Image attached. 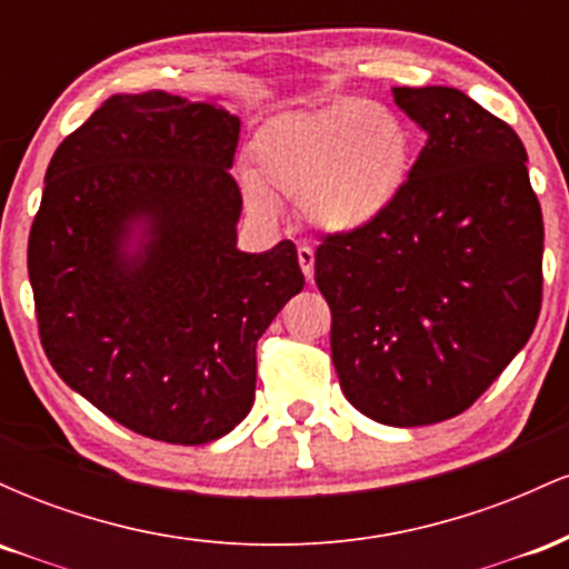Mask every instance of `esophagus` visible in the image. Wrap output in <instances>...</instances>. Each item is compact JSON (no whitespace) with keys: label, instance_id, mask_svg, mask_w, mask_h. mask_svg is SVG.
<instances>
[{"label":"esophagus","instance_id":"34e87169","mask_svg":"<svg viewBox=\"0 0 569 569\" xmlns=\"http://www.w3.org/2000/svg\"><path fill=\"white\" fill-rule=\"evenodd\" d=\"M297 257H299V267H302L305 278L312 280V272H316V251H312L310 246H299Z\"/></svg>","mask_w":569,"mask_h":569}]
</instances>
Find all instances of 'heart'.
<instances>
[{
    "instance_id": "1",
    "label": "heart",
    "mask_w": 569,
    "mask_h": 569,
    "mask_svg": "<svg viewBox=\"0 0 569 569\" xmlns=\"http://www.w3.org/2000/svg\"><path fill=\"white\" fill-rule=\"evenodd\" d=\"M257 208L272 198L302 200L310 224L352 232L380 219L409 176L411 143L401 117L367 101H345L316 114H286L259 130L251 147Z\"/></svg>"
}]
</instances>
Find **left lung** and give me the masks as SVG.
<instances>
[{
  "instance_id": "8db88e82",
  "label": "left lung",
  "mask_w": 569,
  "mask_h": 569,
  "mask_svg": "<svg viewBox=\"0 0 569 569\" xmlns=\"http://www.w3.org/2000/svg\"><path fill=\"white\" fill-rule=\"evenodd\" d=\"M426 130L393 206L326 234L316 283L358 411L396 428L466 411L527 345L543 299V213L508 122L457 88H393Z\"/></svg>"
}]
</instances>
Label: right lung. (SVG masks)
I'll use <instances>...</instances> for the list:
<instances>
[{
    "label": "right lung",
    "mask_w": 569,
    "mask_h": 569,
    "mask_svg": "<svg viewBox=\"0 0 569 569\" xmlns=\"http://www.w3.org/2000/svg\"><path fill=\"white\" fill-rule=\"evenodd\" d=\"M240 120L166 90L112 96L44 173L29 280L71 390L154 441H217L251 411L257 342L302 291L297 246H238Z\"/></svg>",
    "instance_id": "1"
}]
</instances>
